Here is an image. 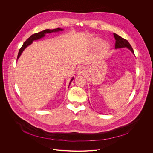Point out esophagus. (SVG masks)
I'll return each instance as SVG.
<instances>
[{
  "label": "esophagus",
  "mask_w": 153,
  "mask_h": 153,
  "mask_svg": "<svg viewBox=\"0 0 153 153\" xmlns=\"http://www.w3.org/2000/svg\"><path fill=\"white\" fill-rule=\"evenodd\" d=\"M77 73L78 74L80 75V74H84L85 73V69L83 68V67H80L78 71H77Z\"/></svg>",
  "instance_id": "obj_1"
}]
</instances>
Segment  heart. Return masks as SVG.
<instances>
[{"instance_id":"heart-1","label":"heart","mask_w":153,"mask_h":153,"mask_svg":"<svg viewBox=\"0 0 153 153\" xmlns=\"http://www.w3.org/2000/svg\"><path fill=\"white\" fill-rule=\"evenodd\" d=\"M100 39H98V38L94 39L93 40V43L94 44H97V43L100 42ZM108 49H109V45L106 42H103L99 45L98 48V51L101 56H104L108 52Z\"/></svg>"}]
</instances>
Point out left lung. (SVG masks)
I'll return each mask as SVG.
<instances>
[{
  "mask_svg": "<svg viewBox=\"0 0 153 153\" xmlns=\"http://www.w3.org/2000/svg\"><path fill=\"white\" fill-rule=\"evenodd\" d=\"M113 35L114 36L115 40H116V43H115V48L116 49H119V48H127L134 55L133 49L131 47V45L129 44V43L128 42V40L121 37L120 36H119V35H117L116 33H113Z\"/></svg>",
  "mask_w": 153,
  "mask_h": 153,
  "instance_id": "8db88e82",
  "label": "left lung"
}]
</instances>
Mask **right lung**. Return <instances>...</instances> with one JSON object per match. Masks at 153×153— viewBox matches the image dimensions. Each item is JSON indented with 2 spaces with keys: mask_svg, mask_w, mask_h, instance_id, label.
<instances>
[{
  "mask_svg": "<svg viewBox=\"0 0 153 153\" xmlns=\"http://www.w3.org/2000/svg\"><path fill=\"white\" fill-rule=\"evenodd\" d=\"M63 31V29H62V28H56V29H53V30H50V29H47V30H43L42 31H40L39 33H35L33 35H31L24 43L23 45L22 46V47L20 48V49L19 50V53H18V56H17V60H18V59L19 58V57L20 56V55L22 54V52L24 51V50L28 47L30 45H31V43H33V42L34 40H37L38 39H40L43 37L45 36V34H49V33H56V32H59V31ZM74 79V77H73L71 79V80H70V82L69 83V86H68V88L69 86L70 85V83L71 82H72V80Z\"/></svg>",
  "mask_w": 153,
  "mask_h": 153,
  "instance_id": "add662e5",
  "label": "right lung"
}]
</instances>
